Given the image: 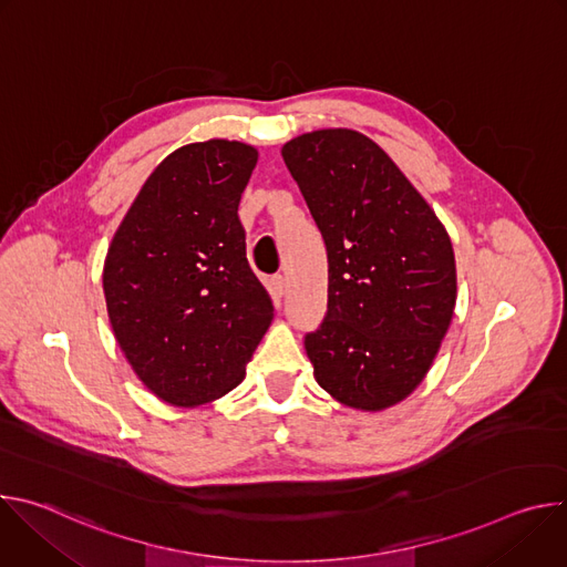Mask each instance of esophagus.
<instances>
[{"label": "esophagus", "mask_w": 567, "mask_h": 567, "mask_svg": "<svg viewBox=\"0 0 567 567\" xmlns=\"http://www.w3.org/2000/svg\"><path fill=\"white\" fill-rule=\"evenodd\" d=\"M269 291H271L276 298H282L285 291H287V280H285V276H280V274L271 276V278H269Z\"/></svg>", "instance_id": "34e87169"}]
</instances>
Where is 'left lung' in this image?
Wrapping results in <instances>:
<instances>
[{"instance_id": "1", "label": "left lung", "mask_w": 567, "mask_h": 567, "mask_svg": "<svg viewBox=\"0 0 567 567\" xmlns=\"http://www.w3.org/2000/svg\"><path fill=\"white\" fill-rule=\"evenodd\" d=\"M328 249V313L305 337L313 379L343 406L406 399L449 332L457 276L429 202L365 134L316 130L282 145Z\"/></svg>"}]
</instances>
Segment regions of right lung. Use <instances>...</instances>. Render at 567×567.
<instances>
[{"instance_id":"1","label":"right lung","mask_w":567,"mask_h":567,"mask_svg":"<svg viewBox=\"0 0 567 567\" xmlns=\"http://www.w3.org/2000/svg\"><path fill=\"white\" fill-rule=\"evenodd\" d=\"M254 145L210 138L168 154L143 184L103 267L114 337L143 385L179 409L245 379L274 302L247 260L237 206Z\"/></svg>"}]
</instances>
